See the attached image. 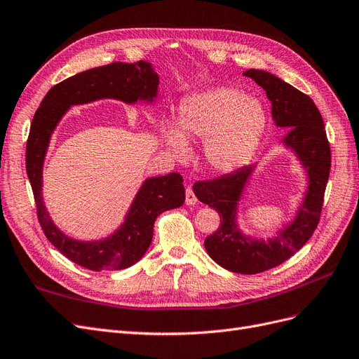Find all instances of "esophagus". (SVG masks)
<instances>
[{
    "mask_svg": "<svg viewBox=\"0 0 359 359\" xmlns=\"http://www.w3.org/2000/svg\"><path fill=\"white\" fill-rule=\"evenodd\" d=\"M196 203H198V200H196V196H195L192 188H187V204L188 205H195Z\"/></svg>",
    "mask_w": 359,
    "mask_h": 359,
    "instance_id": "esophagus-1",
    "label": "esophagus"
}]
</instances>
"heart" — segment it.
Here are the masks:
<instances>
[{
  "label": "heart",
  "mask_w": 359,
  "mask_h": 359,
  "mask_svg": "<svg viewBox=\"0 0 359 359\" xmlns=\"http://www.w3.org/2000/svg\"><path fill=\"white\" fill-rule=\"evenodd\" d=\"M266 123L260 100L235 87L217 86L182 99L176 121H165L164 142L184 159L191 154L188 140H203L207 165L228 175L253 161Z\"/></svg>",
  "instance_id": "obj_1"
}]
</instances>
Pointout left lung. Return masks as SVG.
<instances>
[{"instance_id":"8db88e82","label":"left lung","mask_w":359,"mask_h":359,"mask_svg":"<svg viewBox=\"0 0 359 359\" xmlns=\"http://www.w3.org/2000/svg\"><path fill=\"white\" fill-rule=\"evenodd\" d=\"M243 75L255 79L266 91L275 126L287 130L281 140L283 148L296 156L306 177V189L296 215L266 240L240 228V205L256 165L194 184L198 200L215 208L220 216L219 229L204 241L208 256L226 271L251 275L284 263L312 236L320 222L331 154L323 116L309 96L268 71L248 69Z\"/></svg>"}]
</instances>
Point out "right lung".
Segmentation results:
<instances>
[{
  "label": "right lung",
  "mask_w": 359,
  "mask_h": 359,
  "mask_svg": "<svg viewBox=\"0 0 359 359\" xmlns=\"http://www.w3.org/2000/svg\"><path fill=\"white\" fill-rule=\"evenodd\" d=\"M159 76L149 62H115L79 72L59 83L36 109L28 143L26 172L34 191L38 219L48 241L63 256L90 271H119L137 263L149 248L155 219L184 203L183 179L179 172L144 179L127 210L123 223L100 240H76L66 235L51 219L43 198V170L53 133L72 106L103 99L126 104H155Z\"/></svg>",
  "instance_id": "obj_1"
}]
</instances>
